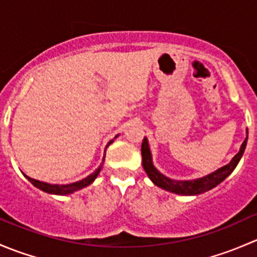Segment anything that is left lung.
<instances>
[{
  "mask_svg": "<svg viewBox=\"0 0 257 257\" xmlns=\"http://www.w3.org/2000/svg\"><path fill=\"white\" fill-rule=\"evenodd\" d=\"M246 134H247V131H246ZM246 143H247V136H246L245 141L241 144L239 153L232 158L231 162H230L229 164L219 168V169L210 173V174L205 175V177L194 179V180H174V179L165 177L164 174H162V173L154 167V164H153L152 152H150L149 148V142H148L147 138H144L143 143H142L143 168L150 180H152L157 186L164 189V190L170 191V193L174 194H179V195H199V194H203L205 193V191L211 190L212 188L219 185L221 181H224L225 179L234 172L236 165L239 164L243 152H245Z\"/></svg>",
  "mask_w": 257,
  "mask_h": 257,
  "instance_id": "left-lung-1",
  "label": "left lung"
}]
</instances>
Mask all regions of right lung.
Wrapping results in <instances>:
<instances>
[{
  "label": "right lung",
  "instance_id": "1",
  "mask_svg": "<svg viewBox=\"0 0 257 257\" xmlns=\"http://www.w3.org/2000/svg\"><path fill=\"white\" fill-rule=\"evenodd\" d=\"M118 136H115V138ZM114 138V139H115ZM114 139L109 142V143L107 144V147H109L110 144L113 143ZM105 147V148H107ZM104 158L103 157V162L102 164L98 167V169L95 170V172H93L92 174L88 175L87 178L82 179V180L79 181H76V183H71V184H62V185H59V184H49V183H45V181H40V180H36V179H32L30 177H27L26 174H23L27 179L28 181H31V183L33 184V185L36 186V188H38L40 190L45 191V193H48V194H54V195H68V194H72L74 193V191H78L80 189L85 188V186L90 185V184L93 183V181L95 180V178L98 177V174H99V172L102 170L103 168V163H104Z\"/></svg>",
  "mask_w": 257,
  "mask_h": 257
}]
</instances>
